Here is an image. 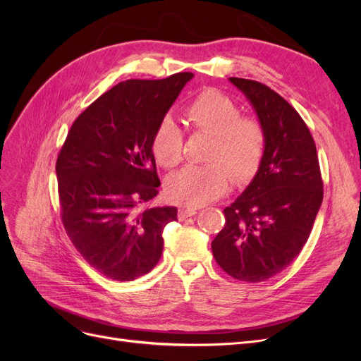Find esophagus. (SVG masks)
<instances>
[{
  "instance_id": "34e87169",
  "label": "esophagus",
  "mask_w": 361,
  "mask_h": 361,
  "mask_svg": "<svg viewBox=\"0 0 361 361\" xmlns=\"http://www.w3.org/2000/svg\"><path fill=\"white\" fill-rule=\"evenodd\" d=\"M195 214H197V209H195V207H182V209H179V212H178V216L180 218V220H185V218L192 216Z\"/></svg>"
}]
</instances>
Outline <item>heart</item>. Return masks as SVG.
Listing matches in <instances>:
<instances>
[{
	"instance_id": "obj_1",
	"label": "heart",
	"mask_w": 361,
	"mask_h": 361,
	"mask_svg": "<svg viewBox=\"0 0 361 361\" xmlns=\"http://www.w3.org/2000/svg\"><path fill=\"white\" fill-rule=\"evenodd\" d=\"M239 105L216 89H206L187 108L190 123L214 135L204 166H187L166 182L167 197L182 206L199 207L209 203L231 187H244L256 178L267 149V134L257 118L241 116ZM152 152L159 166L176 167L183 158V134L170 116L158 123Z\"/></svg>"
}]
</instances>
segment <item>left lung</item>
I'll use <instances>...</instances> for the list:
<instances>
[{"instance_id":"8db88e82","label":"left lung","mask_w":361,"mask_h":361,"mask_svg":"<svg viewBox=\"0 0 361 361\" xmlns=\"http://www.w3.org/2000/svg\"><path fill=\"white\" fill-rule=\"evenodd\" d=\"M231 82L253 105L267 149L256 178L224 209L212 255L231 277L257 283L286 269L300 255L321 207L324 183L314 140L297 110L265 84Z\"/></svg>"}]
</instances>
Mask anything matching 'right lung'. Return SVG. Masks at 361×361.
I'll use <instances>...</instances> for the list:
<instances>
[{
  "label": "right lung",
  "instance_id": "add662e5",
  "mask_svg": "<svg viewBox=\"0 0 361 361\" xmlns=\"http://www.w3.org/2000/svg\"><path fill=\"white\" fill-rule=\"evenodd\" d=\"M191 72L128 80L76 117L56 171L61 221L75 248L97 272L130 281L154 269L174 206H146L161 185L152 152L158 123Z\"/></svg>",
  "mask_w": 361,
  "mask_h": 361
}]
</instances>
